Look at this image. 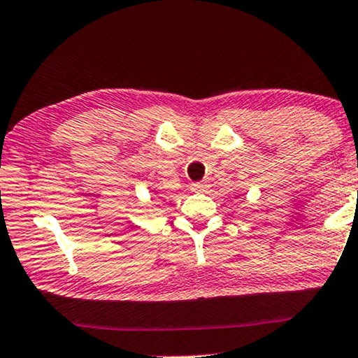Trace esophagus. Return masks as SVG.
Masks as SVG:
<instances>
[{
  "mask_svg": "<svg viewBox=\"0 0 358 358\" xmlns=\"http://www.w3.org/2000/svg\"><path fill=\"white\" fill-rule=\"evenodd\" d=\"M208 188V185L204 183V182H201V183H193L192 185V189L193 192H204V189Z\"/></svg>",
  "mask_w": 358,
  "mask_h": 358,
  "instance_id": "obj_1",
  "label": "esophagus"
}]
</instances>
